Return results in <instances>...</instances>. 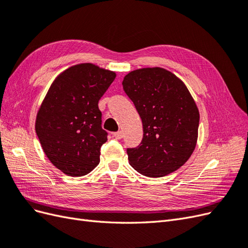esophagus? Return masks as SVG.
<instances>
[{"instance_id": "1", "label": "esophagus", "mask_w": 248, "mask_h": 248, "mask_svg": "<svg viewBox=\"0 0 248 248\" xmlns=\"http://www.w3.org/2000/svg\"><path fill=\"white\" fill-rule=\"evenodd\" d=\"M112 137H114V138L117 139V140L122 139V138H123V132H122L121 130L117 131V132H114V133H112Z\"/></svg>"}]
</instances>
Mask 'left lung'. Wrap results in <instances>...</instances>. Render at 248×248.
<instances>
[{
  "mask_svg": "<svg viewBox=\"0 0 248 248\" xmlns=\"http://www.w3.org/2000/svg\"><path fill=\"white\" fill-rule=\"evenodd\" d=\"M125 93L142 122L139 147L127 149L130 166L147 177L159 178L189 159L198 141L200 112L184 82L161 67L126 74Z\"/></svg>",
  "mask_w": 248,
  "mask_h": 248,
  "instance_id": "obj_1",
  "label": "left lung"
}]
</instances>
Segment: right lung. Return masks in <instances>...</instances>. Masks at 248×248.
<instances>
[{
	"label": "right lung",
	"instance_id": "add662e5",
	"mask_svg": "<svg viewBox=\"0 0 248 248\" xmlns=\"http://www.w3.org/2000/svg\"><path fill=\"white\" fill-rule=\"evenodd\" d=\"M116 72L92 63L67 68L52 81L37 111L35 130L44 153L67 176L81 177L100 161L108 140L98 101Z\"/></svg>",
	"mask_w": 248,
	"mask_h": 248
}]
</instances>
